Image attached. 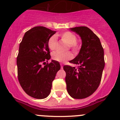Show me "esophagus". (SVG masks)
<instances>
[{"mask_svg": "<svg viewBox=\"0 0 120 120\" xmlns=\"http://www.w3.org/2000/svg\"><path fill=\"white\" fill-rule=\"evenodd\" d=\"M60 66H61V69H63V64H60Z\"/></svg>", "mask_w": 120, "mask_h": 120, "instance_id": "obj_1", "label": "esophagus"}]
</instances>
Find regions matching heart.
Masks as SVG:
<instances>
[{"label":"heart","instance_id":"b5f03b06","mask_svg":"<svg viewBox=\"0 0 120 120\" xmlns=\"http://www.w3.org/2000/svg\"><path fill=\"white\" fill-rule=\"evenodd\" d=\"M56 37H60L62 42L67 45V49H70L74 54H77L78 53L80 49V46L79 43L77 41V37L75 34L70 31H66L49 38L48 41V46L50 50L54 51L57 46ZM72 57L73 55L70 52L65 53L54 52L52 55L53 60L59 62H64L72 59Z\"/></svg>","mask_w":120,"mask_h":120}]
</instances>
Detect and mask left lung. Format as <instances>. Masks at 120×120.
I'll return each instance as SVG.
<instances>
[{
  "label": "left lung",
  "mask_w": 120,
  "mask_h": 120,
  "mask_svg": "<svg viewBox=\"0 0 120 120\" xmlns=\"http://www.w3.org/2000/svg\"><path fill=\"white\" fill-rule=\"evenodd\" d=\"M70 30L78 34L82 39L79 54L70 63L78 68L64 66L66 82L69 95L74 99H84L94 94L99 87L105 67L104 50L100 39L86 26Z\"/></svg>",
  "instance_id": "8db88e82"
}]
</instances>
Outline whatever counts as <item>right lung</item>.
I'll return each instance as SVG.
<instances>
[{
	"mask_svg": "<svg viewBox=\"0 0 120 120\" xmlns=\"http://www.w3.org/2000/svg\"><path fill=\"white\" fill-rule=\"evenodd\" d=\"M55 33L45 26H35L25 32L20 43L17 57L18 79L25 92L35 99L49 96L53 81L60 69L58 61L46 63L51 57L48 39Z\"/></svg>",
	"mask_w": 120,
	"mask_h": 120,
	"instance_id": "right-lung-1",
	"label": "right lung"
}]
</instances>
